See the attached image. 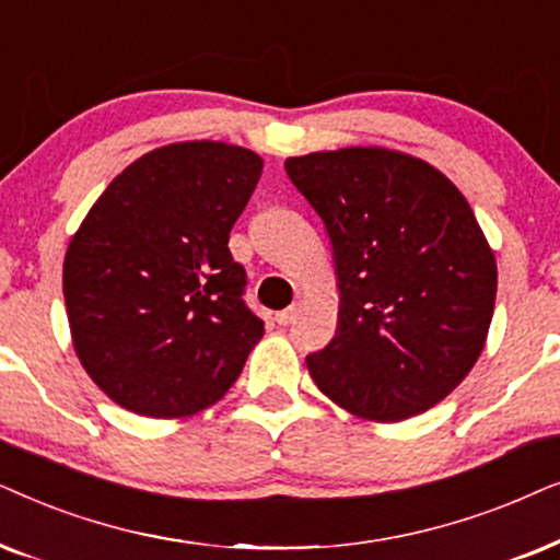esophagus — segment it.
<instances>
[{"label": "esophagus", "instance_id": "34e87169", "mask_svg": "<svg viewBox=\"0 0 560 560\" xmlns=\"http://www.w3.org/2000/svg\"><path fill=\"white\" fill-rule=\"evenodd\" d=\"M296 315H300V304H292V307L276 312V323H279V325H292L294 319H296Z\"/></svg>", "mask_w": 560, "mask_h": 560}]
</instances>
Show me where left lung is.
Masks as SVG:
<instances>
[{"label": "left lung", "instance_id": "left-lung-1", "mask_svg": "<svg viewBox=\"0 0 560 560\" xmlns=\"http://www.w3.org/2000/svg\"><path fill=\"white\" fill-rule=\"evenodd\" d=\"M325 222L338 271V332L307 355L342 409L399 422L435 407L481 355L497 264L466 197L430 163L386 148L287 159Z\"/></svg>", "mask_w": 560, "mask_h": 560}]
</instances>
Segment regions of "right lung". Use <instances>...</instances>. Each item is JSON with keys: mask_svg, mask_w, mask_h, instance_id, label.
Returning a JSON list of instances; mask_svg holds the SVG:
<instances>
[{"mask_svg": "<svg viewBox=\"0 0 560 560\" xmlns=\"http://www.w3.org/2000/svg\"><path fill=\"white\" fill-rule=\"evenodd\" d=\"M264 161L191 140L130 163L89 210L63 260L81 366L119 407L184 417L218 401L264 335L245 304L230 230Z\"/></svg>", "mask_w": 560, "mask_h": 560, "instance_id": "1", "label": "right lung"}]
</instances>
